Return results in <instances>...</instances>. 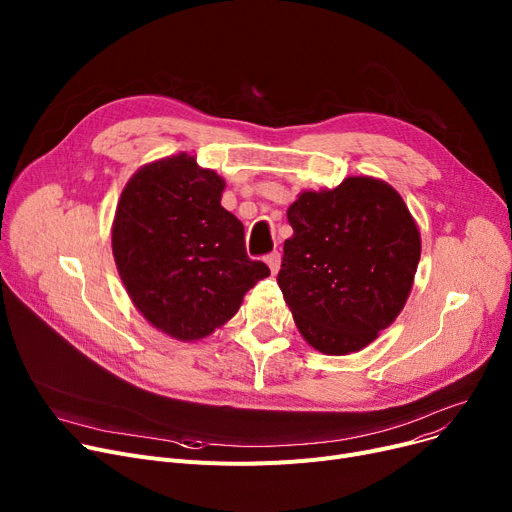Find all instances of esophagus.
I'll return each instance as SVG.
<instances>
[{
	"instance_id": "esophagus-1",
	"label": "esophagus",
	"mask_w": 512,
	"mask_h": 512,
	"mask_svg": "<svg viewBox=\"0 0 512 512\" xmlns=\"http://www.w3.org/2000/svg\"><path fill=\"white\" fill-rule=\"evenodd\" d=\"M280 261H282V257H280V253H278V251H272L270 255L265 257V263L270 265L272 274H278V270H280Z\"/></svg>"
}]
</instances>
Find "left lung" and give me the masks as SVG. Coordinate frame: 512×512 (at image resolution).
<instances>
[{
  "mask_svg": "<svg viewBox=\"0 0 512 512\" xmlns=\"http://www.w3.org/2000/svg\"><path fill=\"white\" fill-rule=\"evenodd\" d=\"M278 286L305 340L326 355L361 351L407 303L419 230L394 188L353 176L288 207Z\"/></svg>",
  "mask_w": 512,
  "mask_h": 512,
  "instance_id": "left-lung-1",
  "label": "left lung"
}]
</instances>
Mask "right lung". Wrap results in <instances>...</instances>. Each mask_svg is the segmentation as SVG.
<instances>
[{
	"label": "right lung",
	"instance_id": "right-lung-1",
	"mask_svg": "<svg viewBox=\"0 0 512 512\" xmlns=\"http://www.w3.org/2000/svg\"><path fill=\"white\" fill-rule=\"evenodd\" d=\"M224 180L186 153L141 168L122 191L112 249L132 303L178 340L211 334L270 267L220 203Z\"/></svg>",
	"mask_w": 512,
	"mask_h": 512
}]
</instances>
